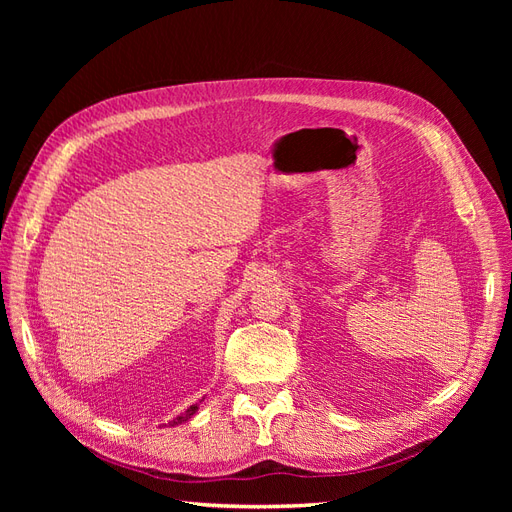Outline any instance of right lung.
<instances>
[{
    "instance_id": "obj_1",
    "label": "right lung",
    "mask_w": 512,
    "mask_h": 512,
    "mask_svg": "<svg viewBox=\"0 0 512 512\" xmlns=\"http://www.w3.org/2000/svg\"><path fill=\"white\" fill-rule=\"evenodd\" d=\"M198 412V404H194V406H190L188 410H185L181 416H177V418H173V421H170L168 425L170 427H175V425H181V423H185V421H190V418L194 416Z\"/></svg>"
}]
</instances>
